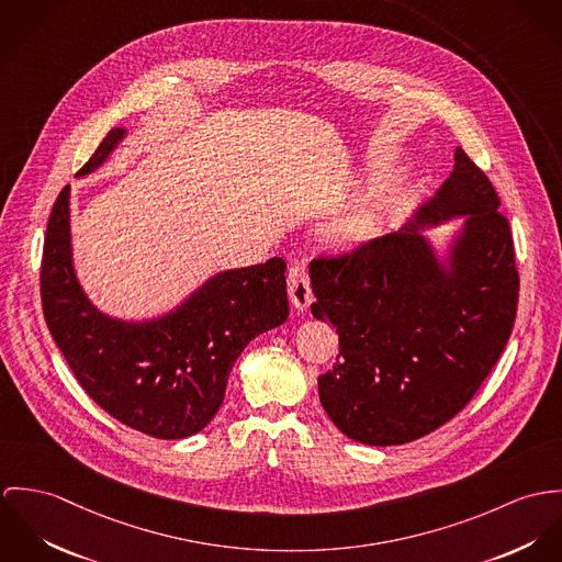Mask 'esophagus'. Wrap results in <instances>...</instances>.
<instances>
[{
  "label": "esophagus",
  "instance_id": "obj_1",
  "mask_svg": "<svg viewBox=\"0 0 562 562\" xmlns=\"http://www.w3.org/2000/svg\"><path fill=\"white\" fill-rule=\"evenodd\" d=\"M289 295L297 311H308V306L312 304V291L308 271H306L304 262H295L289 269Z\"/></svg>",
  "mask_w": 562,
  "mask_h": 562
}]
</instances>
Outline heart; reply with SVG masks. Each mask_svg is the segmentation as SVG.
<instances>
[{
	"label": "heart",
	"instance_id": "1",
	"mask_svg": "<svg viewBox=\"0 0 562 562\" xmlns=\"http://www.w3.org/2000/svg\"><path fill=\"white\" fill-rule=\"evenodd\" d=\"M385 204L381 195H369L358 204L349 206L342 215H338L325 231L327 241L334 248L349 250L364 246L373 239L383 224Z\"/></svg>",
	"mask_w": 562,
	"mask_h": 562
}]
</instances>
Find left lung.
I'll use <instances>...</instances> for the list:
<instances>
[{
	"mask_svg": "<svg viewBox=\"0 0 562 562\" xmlns=\"http://www.w3.org/2000/svg\"><path fill=\"white\" fill-rule=\"evenodd\" d=\"M464 217L439 255L419 231ZM314 318L338 334L318 376L331 423L369 446L407 443L457 416L504 351L519 276L485 172L454 148L450 177L392 235L311 262Z\"/></svg>",
	"mask_w": 562,
	"mask_h": 562,
	"instance_id": "8db88e82",
	"label": "left lung"
}]
</instances>
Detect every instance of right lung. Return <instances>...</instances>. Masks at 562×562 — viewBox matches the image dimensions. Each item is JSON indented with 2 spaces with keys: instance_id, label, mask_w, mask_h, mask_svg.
<instances>
[{
  "instance_id": "right-lung-1",
  "label": "right lung",
  "mask_w": 562,
  "mask_h": 562,
  "mask_svg": "<svg viewBox=\"0 0 562 562\" xmlns=\"http://www.w3.org/2000/svg\"><path fill=\"white\" fill-rule=\"evenodd\" d=\"M125 137V126L112 128L77 179L99 170ZM284 271L282 258H269L211 276L161 316L105 314L77 280L66 186L47 224L41 297L47 327L88 396L135 431L181 439L213 420L250 340L289 318Z\"/></svg>"
}]
</instances>
